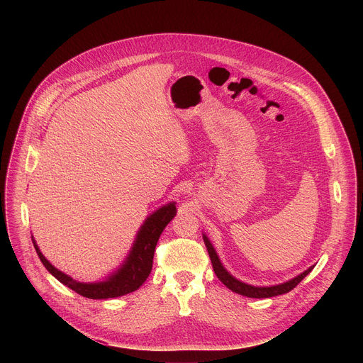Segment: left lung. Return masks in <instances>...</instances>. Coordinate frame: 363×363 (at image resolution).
<instances>
[{
  "mask_svg": "<svg viewBox=\"0 0 363 363\" xmlns=\"http://www.w3.org/2000/svg\"><path fill=\"white\" fill-rule=\"evenodd\" d=\"M202 238H203V242L206 245V250H208V254H210V258H211V263H213V267H214V272L217 274V277L220 279V281H223L224 286H227L230 290H233L234 293H238L241 296H247V297H252V298H266V297H274V296H280V294H284V293H289L290 290H293L310 272L313 270V266L308 267L307 270H304L303 273H300L298 276L293 277L291 280L289 281H284L281 284H276V286H251V284H247L238 279H235L233 274H230L227 272V269L223 266L220 257L214 248V245L211 244L210 238L206 237L205 234H202Z\"/></svg>",
  "mask_w": 363,
  "mask_h": 363,
  "instance_id": "obj_1",
  "label": "left lung"
}]
</instances>
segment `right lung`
I'll return each instance as SVG.
<instances>
[{
	"label": "right lung",
	"instance_id": "obj_1",
	"mask_svg": "<svg viewBox=\"0 0 363 363\" xmlns=\"http://www.w3.org/2000/svg\"><path fill=\"white\" fill-rule=\"evenodd\" d=\"M177 202H168L162 205L161 208L153 211L142 224L139 228L136 238L133 241V245L125 258L122 266L111 273L106 279L93 281V283H84L74 280L73 277L67 276L66 273L60 272L51 264L47 258L40 251L34 237L33 244L37 251V255L44 264V267L48 270L50 274H53L60 283L72 289L73 291L79 293L83 297L87 298H112V297H121L128 293H132L138 290L145 280L149 277L153 263V252L157 242L165 230V227L172 221V218L177 216Z\"/></svg>",
	"mask_w": 363,
	"mask_h": 363
}]
</instances>
